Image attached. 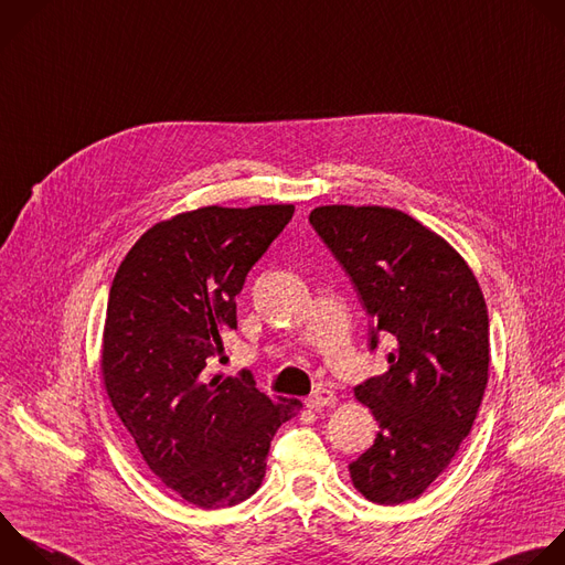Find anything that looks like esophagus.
Returning a JSON list of instances; mask_svg holds the SVG:
<instances>
[{"label": "esophagus", "instance_id": "obj_1", "mask_svg": "<svg viewBox=\"0 0 565 565\" xmlns=\"http://www.w3.org/2000/svg\"><path fill=\"white\" fill-rule=\"evenodd\" d=\"M334 404H337V395L326 386H317L312 391V395L306 399V406L315 408V411L317 408H328V406H334Z\"/></svg>", "mask_w": 565, "mask_h": 565}]
</instances>
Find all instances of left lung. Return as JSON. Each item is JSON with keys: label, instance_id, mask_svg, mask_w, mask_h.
I'll return each instance as SVG.
<instances>
[{"label": "left lung", "instance_id": "obj_1", "mask_svg": "<svg viewBox=\"0 0 565 565\" xmlns=\"http://www.w3.org/2000/svg\"><path fill=\"white\" fill-rule=\"evenodd\" d=\"M310 224L372 319L370 348L391 337L388 370L354 388L380 424L350 463L372 503L417 499L472 430L490 365L488 308L466 259L435 231L384 206H319Z\"/></svg>", "mask_w": 565, "mask_h": 565}]
</instances>
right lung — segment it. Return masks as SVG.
I'll list each match as a JSON object with an SVG mask.
<instances>
[{"label":"right lung","instance_id":"obj_1","mask_svg":"<svg viewBox=\"0 0 565 565\" xmlns=\"http://www.w3.org/2000/svg\"><path fill=\"white\" fill-rule=\"evenodd\" d=\"M292 204L204 206L148 228L110 286L102 382L146 466L183 501L231 508L255 494L270 441L301 411L248 380L204 372L237 328L248 270L292 220Z\"/></svg>","mask_w":565,"mask_h":565}]
</instances>
